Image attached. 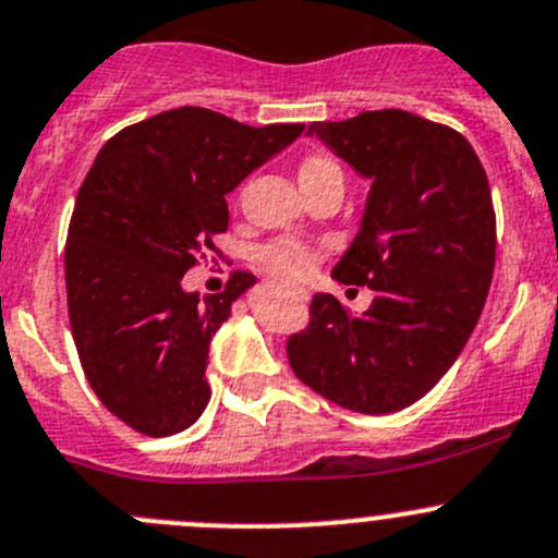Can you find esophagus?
Masks as SVG:
<instances>
[{"mask_svg": "<svg viewBox=\"0 0 558 558\" xmlns=\"http://www.w3.org/2000/svg\"><path fill=\"white\" fill-rule=\"evenodd\" d=\"M301 299H306V293H301Z\"/></svg>", "mask_w": 558, "mask_h": 558, "instance_id": "1", "label": "esophagus"}]
</instances>
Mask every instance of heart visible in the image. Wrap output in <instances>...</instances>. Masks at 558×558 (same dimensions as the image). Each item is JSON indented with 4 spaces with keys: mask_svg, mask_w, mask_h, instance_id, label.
I'll return each instance as SVG.
<instances>
[{
    "mask_svg": "<svg viewBox=\"0 0 558 558\" xmlns=\"http://www.w3.org/2000/svg\"><path fill=\"white\" fill-rule=\"evenodd\" d=\"M339 167L333 161L323 156H312L301 163L299 169V183L301 185H312V183H320L326 178H337ZM263 263L276 279H282V282L295 284V282H304L306 276L312 274L315 268V252L304 243H295V241H279V243H270L268 248L263 252Z\"/></svg>",
    "mask_w": 558,
    "mask_h": 558,
    "instance_id": "1",
    "label": "heart"
}]
</instances>
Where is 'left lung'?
I'll return each mask as SVG.
<instances>
[{"label": "left lung", "mask_w": 558, "mask_h": 558, "mask_svg": "<svg viewBox=\"0 0 558 558\" xmlns=\"http://www.w3.org/2000/svg\"><path fill=\"white\" fill-rule=\"evenodd\" d=\"M359 178L369 180L359 232L333 279L367 284L362 315L331 293L288 342L293 373L355 413L413 405L449 373L482 315L496 265V216L480 156L463 134L402 109L312 123Z\"/></svg>", "instance_id": "8db88e82"}]
</instances>
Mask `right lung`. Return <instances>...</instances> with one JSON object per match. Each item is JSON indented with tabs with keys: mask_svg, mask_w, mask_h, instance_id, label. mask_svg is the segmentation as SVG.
Instances as JSON below:
<instances>
[{
	"mask_svg": "<svg viewBox=\"0 0 558 558\" xmlns=\"http://www.w3.org/2000/svg\"><path fill=\"white\" fill-rule=\"evenodd\" d=\"M301 131L180 106L100 147L68 230V315L89 386L129 427L161 438L208 408L210 339L257 279L199 295L183 276L230 225L225 196Z\"/></svg>",
	"mask_w": 558,
	"mask_h": 558,
	"instance_id": "add662e5",
	"label": "right lung"
}]
</instances>
